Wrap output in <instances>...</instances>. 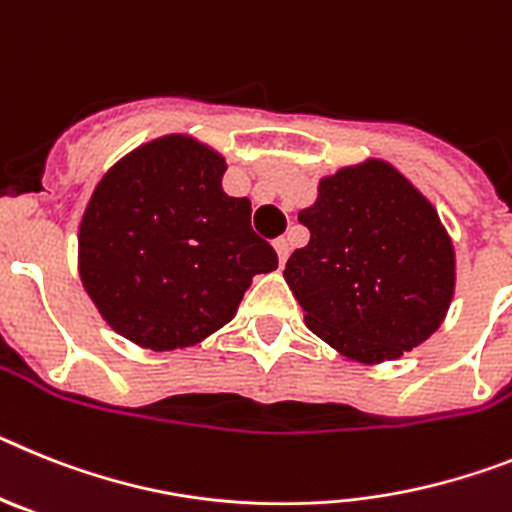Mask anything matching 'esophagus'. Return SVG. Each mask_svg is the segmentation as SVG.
<instances>
[{
	"label": "esophagus",
	"mask_w": 512,
	"mask_h": 512,
	"mask_svg": "<svg viewBox=\"0 0 512 512\" xmlns=\"http://www.w3.org/2000/svg\"><path fill=\"white\" fill-rule=\"evenodd\" d=\"M273 247H275V252H278V260H281V265H283V262L288 260V252H291V247H288V239L278 237L273 242Z\"/></svg>",
	"instance_id": "esophagus-1"
}]
</instances>
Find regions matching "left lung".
<instances>
[{"label": "left lung", "mask_w": 512, "mask_h": 512, "mask_svg": "<svg viewBox=\"0 0 512 512\" xmlns=\"http://www.w3.org/2000/svg\"><path fill=\"white\" fill-rule=\"evenodd\" d=\"M299 221L311 237L283 278L306 327L337 353L394 361L441 327L456 283L451 237L389 162L366 159L319 180Z\"/></svg>", "instance_id": "8db88e82"}]
</instances>
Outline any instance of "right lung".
<instances>
[{"label":"right lung","mask_w":512,"mask_h":512,"mask_svg":"<svg viewBox=\"0 0 512 512\" xmlns=\"http://www.w3.org/2000/svg\"><path fill=\"white\" fill-rule=\"evenodd\" d=\"M226 162L172 133L133 149L97 182L79 224V278L102 319L149 350L221 330L278 255L252 231L247 198L221 188Z\"/></svg>","instance_id":"1"}]
</instances>
